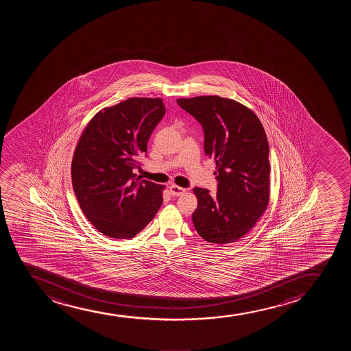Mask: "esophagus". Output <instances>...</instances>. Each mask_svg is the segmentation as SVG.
<instances>
[{
  "label": "esophagus",
  "instance_id": "esophagus-1",
  "mask_svg": "<svg viewBox=\"0 0 351 351\" xmlns=\"http://www.w3.org/2000/svg\"><path fill=\"white\" fill-rule=\"evenodd\" d=\"M169 192L171 194L173 195V197H179V195H182V194L185 193V189H182V187H179L177 185L169 186Z\"/></svg>",
  "mask_w": 351,
  "mask_h": 351
}]
</instances>
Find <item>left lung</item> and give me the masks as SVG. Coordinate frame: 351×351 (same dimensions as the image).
I'll return each instance as SVG.
<instances>
[{"mask_svg": "<svg viewBox=\"0 0 351 351\" xmlns=\"http://www.w3.org/2000/svg\"><path fill=\"white\" fill-rule=\"evenodd\" d=\"M177 103L200 123L206 156L217 164V194L194 187V228L210 243L237 241L250 232L269 200L266 132L252 110L228 98L199 96Z\"/></svg>", "mask_w": 351, "mask_h": 351, "instance_id": "left-lung-1", "label": "left lung"}]
</instances>
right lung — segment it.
<instances>
[{
	"instance_id": "obj_1",
	"label": "right lung",
	"mask_w": 351,
	"mask_h": 351,
	"mask_svg": "<svg viewBox=\"0 0 351 351\" xmlns=\"http://www.w3.org/2000/svg\"><path fill=\"white\" fill-rule=\"evenodd\" d=\"M165 112L160 98H130L97 113L77 144L73 192L85 217L109 238H133L160 208L164 186L141 180L134 169Z\"/></svg>"
}]
</instances>
